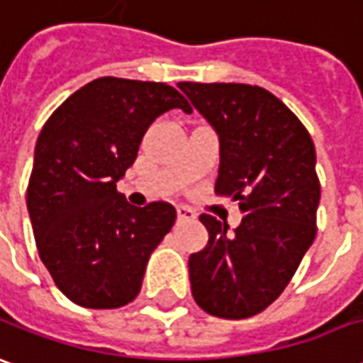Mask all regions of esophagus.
Returning a JSON list of instances; mask_svg holds the SVG:
<instances>
[{"instance_id": "1", "label": "esophagus", "mask_w": 363, "mask_h": 363, "mask_svg": "<svg viewBox=\"0 0 363 363\" xmlns=\"http://www.w3.org/2000/svg\"><path fill=\"white\" fill-rule=\"evenodd\" d=\"M177 216H179V220H194L196 213L191 211L189 206H177Z\"/></svg>"}]
</instances>
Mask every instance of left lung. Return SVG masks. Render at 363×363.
<instances>
[{
	"label": "left lung",
	"instance_id": "1",
	"mask_svg": "<svg viewBox=\"0 0 363 363\" xmlns=\"http://www.w3.org/2000/svg\"><path fill=\"white\" fill-rule=\"evenodd\" d=\"M179 89L218 133L214 192L242 213L234 233L201 214L208 244L189 258L192 298L213 316L250 318L284 292L316 238V149L294 113L258 85L182 81Z\"/></svg>",
	"mask_w": 363,
	"mask_h": 363
}]
</instances>
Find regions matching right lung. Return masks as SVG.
I'll list each match as a JSON object with an SVG mask.
<instances>
[{"label":"right lung","mask_w":363,"mask_h":363,"mask_svg":"<svg viewBox=\"0 0 363 363\" xmlns=\"http://www.w3.org/2000/svg\"><path fill=\"white\" fill-rule=\"evenodd\" d=\"M171 109L191 105L167 83L101 77L65 99L39 133L27 211L41 262L77 306L133 302L177 220L169 202L135 208L117 191L150 123Z\"/></svg>","instance_id":"add662e5"}]
</instances>
